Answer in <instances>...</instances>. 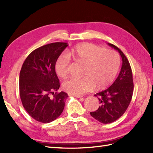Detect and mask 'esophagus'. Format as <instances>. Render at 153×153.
<instances>
[{
	"label": "esophagus",
	"instance_id": "obj_1",
	"mask_svg": "<svg viewBox=\"0 0 153 153\" xmlns=\"http://www.w3.org/2000/svg\"><path fill=\"white\" fill-rule=\"evenodd\" d=\"M68 95L69 96H74V97H77V98H82V97H80V96H78V95H71V94H68ZM82 99H83V98H82Z\"/></svg>",
	"mask_w": 153,
	"mask_h": 153
}]
</instances>
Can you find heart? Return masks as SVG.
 <instances>
[{
    "label": "heart",
    "mask_w": 153,
    "mask_h": 153,
    "mask_svg": "<svg viewBox=\"0 0 153 153\" xmlns=\"http://www.w3.org/2000/svg\"><path fill=\"white\" fill-rule=\"evenodd\" d=\"M68 56L76 63L84 65L82 78L70 77L63 83V88L68 93L82 95L94 88L102 89L114 79L120 67V58L114 51L92 43L77 45L68 52ZM70 58L62 54L55 63V71L61 78L69 71Z\"/></svg>",
    "instance_id": "b5f03b06"
}]
</instances>
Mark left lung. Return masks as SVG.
<instances>
[{
	"label": "left lung",
	"instance_id": "1",
	"mask_svg": "<svg viewBox=\"0 0 153 153\" xmlns=\"http://www.w3.org/2000/svg\"><path fill=\"white\" fill-rule=\"evenodd\" d=\"M109 46L118 51L122 59L121 70L115 82L108 89L97 93L100 105L90 114L102 123H110L121 117L126 111L131 100L134 92V82L131 68L128 58L115 45Z\"/></svg>",
	"mask_w": 153,
	"mask_h": 153
}]
</instances>
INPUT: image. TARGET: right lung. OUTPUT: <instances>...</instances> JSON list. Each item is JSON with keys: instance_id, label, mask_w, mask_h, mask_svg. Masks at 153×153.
Wrapping results in <instances>:
<instances>
[{"instance_id": "1", "label": "right lung", "mask_w": 153, "mask_h": 153, "mask_svg": "<svg viewBox=\"0 0 153 153\" xmlns=\"http://www.w3.org/2000/svg\"><path fill=\"white\" fill-rule=\"evenodd\" d=\"M66 43H53L39 47L28 55L19 73V95L25 110L32 118L42 123L56 120L63 112L65 92L54 93L60 82L55 63Z\"/></svg>"}]
</instances>
